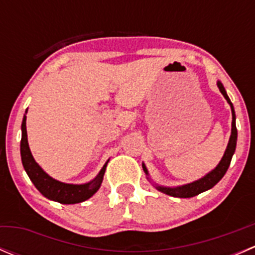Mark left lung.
<instances>
[{
  "mask_svg": "<svg viewBox=\"0 0 255 255\" xmlns=\"http://www.w3.org/2000/svg\"><path fill=\"white\" fill-rule=\"evenodd\" d=\"M217 86L220 89L221 94L225 96V99L227 100L228 104L231 105V110H232V133H231V138H230V142H228L227 149L225 151V155H223L222 160L220 161L217 166L213 169L211 173H208L206 176H204L202 179L197 180V181L191 182V184H187L184 185V186H180V187H175V189H170V187H161L158 186L156 189L159 191L164 192L166 195H170V196L174 197H192V196H196V195L201 194V192L206 191V190H210L211 187L215 186L221 179H222L223 175L226 174L227 171L228 166H230L231 160H232V156L235 154L236 150V144H237V127H236V115H235V110H233V105L231 102L230 97L227 96L226 94V90L223 87V85L221 84L220 81L217 82ZM143 170L148 174L146 171L145 166H143Z\"/></svg>",
  "mask_w": 255,
  "mask_h": 255,
  "instance_id": "8db88e82",
  "label": "left lung"
}]
</instances>
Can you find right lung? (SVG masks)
<instances>
[{
  "mask_svg": "<svg viewBox=\"0 0 255 255\" xmlns=\"http://www.w3.org/2000/svg\"><path fill=\"white\" fill-rule=\"evenodd\" d=\"M25 116L23 117L22 122V139H20V156H22V163L24 166V170L27 171L28 176L32 180L34 186L39 190L40 194L49 200L60 202V204L71 205L79 204L90 199L97 190L101 186V182L104 180L105 171H106L107 161L99 173V175L95 177L91 182L84 185H71L64 184V182L54 180L50 177L35 163L32 153L28 146L27 139V128H25Z\"/></svg>",
  "mask_w": 255,
  "mask_h": 255,
  "instance_id": "1",
  "label": "right lung"
}]
</instances>
